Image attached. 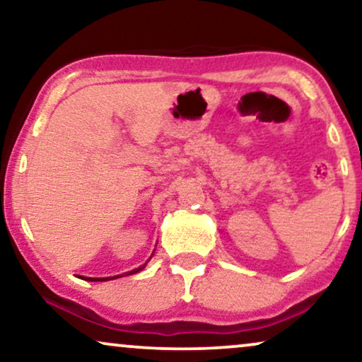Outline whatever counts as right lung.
<instances>
[{"mask_svg": "<svg viewBox=\"0 0 362 362\" xmlns=\"http://www.w3.org/2000/svg\"><path fill=\"white\" fill-rule=\"evenodd\" d=\"M145 265H146V262H145V264H143L141 267H138V269H133V270H130V272H127L125 275L138 274V272L145 269ZM120 276H123V274H122V275H117V276H103V279H92V276H81V279H82V280H87V281H107V280H113V279H120Z\"/></svg>", "mask_w": 362, "mask_h": 362, "instance_id": "obj_1", "label": "right lung"}]
</instances>
